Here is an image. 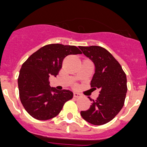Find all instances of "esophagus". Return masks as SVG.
I'll list each match as a JSON object with an SVG mask.
<instances>
[{
	"label": "esophagus",
	"instance_id": "obj_1",
	"mask_svg": "<svg viewBox=\"0 0 147 147\" xmlns=\"http://www.w3.org/2000/svg\"><path fill=\"white\" fill-rule=\"evenodd\" d=\"M73 96L74 97H75V98H79V97H81L82 95L79 93H77V92H74Z\"/></svg>",
	"mask_w": 147,
	"mask_h": 147
}]
</instances>
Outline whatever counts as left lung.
I'll use <instances>...</instances> for the list:
<instances>
[{
	"label": "left lung",
	"mask_w": 147,
	"mask_h": 147,
	"mask_svg": "<svg viewBox=\"0 0 147 147\" xmlns=\"http://www.w3.org/2000/svg\"><path fill=\"white\" fill-rule=\"evenodd\" d=\"M79 47L94 64L95 72L91 87L100 89L96 100H92L89 109L81 111L80 115L90 124L105 125L111 121L124 106L127 91L126 75L119 63L106 49L100 46Z\"/></svg>",
	"instance_id": "8db88e82"
}]
</instances>
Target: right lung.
Wrapping results in <instances>:
<instances>
[{"label":"right lung","instance_id":"add662e5","mask_svg":"<svg viewBox=\"0 0 147 147\" xmlns=\"http://www.w3.org/2000/svg\"><path fill=\"white\" fill-rule=\"evenodd\" d=\"M76 54L81 51L75 46L51 44L41 47L22 64L18 80L20 99L34 119H53L72 98L69 90L59 91L50 86L49 78L59 74L66 56Z\"/></svg>","mask_w":147,"mask_h":147}]
</instances>
